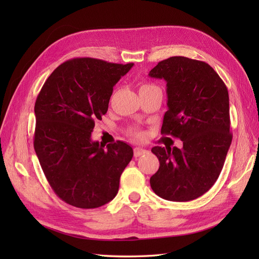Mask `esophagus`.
<instances>
[{
	"label": "esophagus",
	"instance_id": "esophagus-1",
	"mask_svg": "<svg viewBox=\"0 0 259 259\" xmlns=\"http://www.w3.org/2000/svg\"><path fill=\"white\" fill-rule=\"evenodd\" d=\"M147 153H148V150H146V149H144V148H140V147L134 148V156H135V158H138V156L147 154Z\"/></svg>",
	"mask_w": 259,
	"mask_h": 259
}]
</instances>
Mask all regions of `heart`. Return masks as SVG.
<instances>
[{
    "label": "heart",
    "instance_id": "1",
    "mask_svg": "<svg viewBox=\"0 0 259 259\" xmlns=\"http://www.w3.org/2000/svg\"><path fill=\"white\" fill-rule=\"evenodd\" d=\"M155 89H158V88H156V86H154V85H151V84H142V85L139 86V93H144V92H148V91L155 90ZM128 134L132 137H134L136 139H142L144 137V133L140 131L139 128H135V127L134 128H131L128 131Z\"/></svg>",
    "mask_w": 259,
    "mask_h": 259
}]
</instances>
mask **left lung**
Listing matches in <instances>:
<instances>
[{
    "instance_id": "1",
    "label": "left lung",
    "mask_w": 259,
    "mask_h": 259,
    "mask_svg": "<svg viewBox=\"0 0 259 259\" xmlns=\"http://www.w3.org/2000/svg\"><path fill=\"white\" fill-rule=\"evenodd\" d=\"M149 76L166 81L161 133L183 142L151 149L160 161L151 188L168 201L194 200L216 183L231 145L228 90L206 62L183 56L160 61Z\"/></svg>"
}]
</instances>
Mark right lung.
I'll use <instances>...</instances> for the list:
<instances>
[{
    "label": "right lung",
    "mask_w": 259,
    "mask_h": 259,
    "mask_svg": "<svg viewBox=\"0 0 259 259\" xmlns=\"http://www.w3.org/2000/svg\"><path fill=\"white\" fill-rule=\"evenodd\" d=\"M134 64L74 58L54 70L34 105V150L54 192L68 204L96 208L119 191L133 149L117 140H92L95 121L107 113L113 86Z\"/></svg>",
    "instance_id": "right-lung-1"
}]
</instances>
